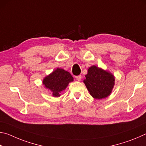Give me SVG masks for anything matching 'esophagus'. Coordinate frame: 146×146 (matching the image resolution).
<instances>
[{"label": "esophagus", "instance_id": "obj_1", "mask_svg": "<svg viewBox=\"0 0 146 146\" xmlns=\"http://www.w3.org/2000/svg\"><path fill=\"white\" fill-rule=\"evenodd\" d=\"M75 78H76V80L80 81V80H81V78H82V76H81V75L76 76H75Z\"/></svg>", "mask_w": 146, "mask_h": 146}]
</instances>
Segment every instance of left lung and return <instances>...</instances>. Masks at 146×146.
<instances>
[{"instance_id":"left-lung-1","label":"left lung","mask_w":146,"mask_h":146,"mask_svg":"<svg viewBox=\"0 0 146 146\" xmlns=\"http://www.w3.org/2000/svg\"><path fill=\"white\" fill-rule=\"evenodd\" d=\"M85 76L83 82L93 98L102 99L111 93L115 78L110 71L93 65L88 68Z\"/></svg>"}]
</instances>
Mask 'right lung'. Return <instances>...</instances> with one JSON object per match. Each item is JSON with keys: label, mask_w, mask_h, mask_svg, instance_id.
Listing matches in <instances>:
<instances>
[{"label": "right lung", "mask_w": 146, "mask_h": 146, "mask_svg": "<svg viewBox=\"0 0 146 146\" xmlns=\"http://www.w3.org/2000/svg\"><path fill=\"white\" fill-rule=\"evenodd\" d=\"M73 80L68 71L58 68L44 78L42 84L45 88L51 91L53 97H58L62 91L66 90L69 83Z\"/></svg>", "instance_id": "right-lung-1"}]
</instances>
